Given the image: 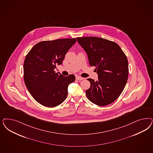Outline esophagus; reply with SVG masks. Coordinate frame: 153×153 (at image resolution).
I'll return each mask as SVG.
<instances>
[{
  "mask_svg": "<svg viewBox=\"0 0 153 153\" xmlns=\"http://www.w3.org/2000/svg\"><path fill=\"white\" fill-rule=\"evenodd\" d=\"M75 78H76V80H79L84 79L83 78H82V77L80 76H79V75H76V76H75Z\"/></svg>",
  "mask_w": 153,
  "mask_h": 153,
  "instance_id": "esophagus-1",
  "label": "esophagus"
}]
</instances>
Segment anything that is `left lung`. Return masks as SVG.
<instances>
[{
	"label": "left lung",
	"mask_w": 153,
	"mask_h": 153,
	"mask_svg": "<svg viewBox=\"0 0 153 153\" xmlns=\"http://www.w3.org/2000/svg\"><path fill=\"white\" fill-rule=\"evenodd\" d=\"M77 41L88 54L89 63L94 66L98 80L88 78L87 98L92 103L104 106L111 104L123 92L128 80L127 56L116 43L94 36L78 37Z\"/></svg>",
	"instance_id": "obj_1"
}]
</instances>
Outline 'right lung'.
<instances>
[{
	"label": "right lung",
	"instance_id": "add662e5",
	"mask_svg": "<svg viewBox=\"0 0 153 153\" xmlns=\"http://www.w3.org/2000/svg\"><path fill=\"white\" fill-rule=\"evenodd\" d=\"M65 38L42 41L36 44L26 56L24 63L25 85L32 97L40 104L56 107L65 101L74 75L64 76L56 73L57 65L62 64L65 56L76 42Z\"/></svg>",
	"mask_w": 153,
	"mask_h": 153
}]
</instances>
